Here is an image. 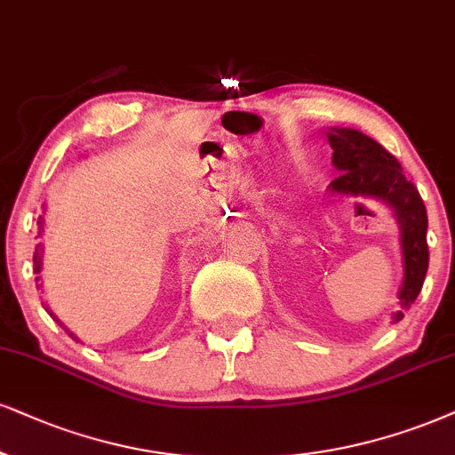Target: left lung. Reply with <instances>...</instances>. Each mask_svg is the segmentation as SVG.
<instances>
[{"label": "left lung", "mask_w": 455, "mask_h": 455, "mask_svg": "<svg viewBox=\"0 0 455 455\" xmlns=\"http://www.w3.org/2000/svg\"><path fill=\"white\" fill-rule=\"evenodd\" d=\"M329 143L333 148V164L341 171L329 185L331 192L352 196H373L384 200L396 212L401 226L403 261L405 278L399 299L409 307L422 291L428 272V215L418 188L403 172L399 160L378 141L352 128H333ZM403 318V310L395 312V323Z\"/></svg>", "instance_id": "8db88e82"}]
</instances>
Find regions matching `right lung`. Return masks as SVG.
Listing matches in <instances>:
<instances>
[{
  "label": "right lung",
  "instance_id": "1",
  "mask_svg": "<svg viewBox=\"0 0 455 455\" xmlns=\"http://www.w3.org/2000/svg\"><path fill=\"white\" fill-rule=\"evenodd\" d=\"M37 226H39V232H42V229H44V219L42 217L37 219ZM33 272H36V274L42 272V251H39V244L36 246V253H33ZM36 280H39V276ZM50 316H52V312H50ZM54 321H56V318H54Z\"/></svg>",
  "mask_w": 455,
  "mask_h": 455
}]
</instances>
